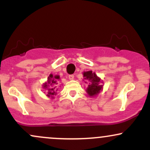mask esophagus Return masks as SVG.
I'll use <instances>...</instances> for the list:
<instances>
[{
	"label": "esophagus",
	"mask_w": 150,
	"mask_h": 150,
	"mask_svg": "<svg viewBox=\"0 0 150 150\" xmlns=\"http://www.w3.org/2000/svg\"><path fill=\"white\" fill-rule=\"evenodd\" d=\"M68 77H69L70 80H73L74 77H75V76H74V75H70L69 76H68Z\"/></svg>",
	"instance_id": "esophagus-1"
}]
</instances>
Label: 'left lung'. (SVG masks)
<instances>
[{
  "instance_id": "obj_1",
  "label": "left lung",
  "mask_w": 150,
  "mask_h": 150,
  "mask_svg": "<svg viewBox=\"0 0 150 150\" xmlns=\"http://www.w3.org/2000/svg\"><path fill=\"white\" fill-rule=\"evenodd\" d=\"M85 80H88L92 82V84L88 85L87 89V92L89 96H94L98 94L102 88V85H99L100 78H99L92 71L85 72L83 73Z\"/></svg>"
}]
</instances>
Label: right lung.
<instances>
[{"label": "right lung", "mask_w": 150, "mask_h": 150, "mask_svg": "<svg viewBox=\"0 0 150 150\" xmlns=\"http://www.w3.org/2000/svg\"><path fill=\"white\" fill-rule=\"evenodd\" d=\"M59 79L58 75H55L53 76L52 74L49 75V78H48V82L45 83L44 85V87L45 89H48V97H53L56 94V91L58 89L56 88L58 85V80Z\"/></svg>", "instance_id": "add662e5"}]
</instances>
